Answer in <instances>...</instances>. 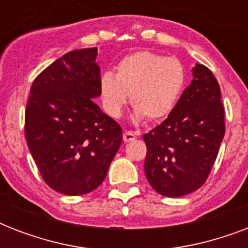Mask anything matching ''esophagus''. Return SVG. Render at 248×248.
Segmentation results:
<instances>
[{
	"label": "esophagus",
	"mask_w": 248,
	"mask_h": 248,
	"mask_svg": "<svg viewBox=\"0 0 248 248\" xmlns=\"http://www.w3.org/2000/svg\"><path fill=\"white\" fill-rule=\"evenodd\" d=\"M136 139V134L132 131H124V143H128V141H132V140Z\"/></svg>",
	"instance_id": "1"
}]
</instances>
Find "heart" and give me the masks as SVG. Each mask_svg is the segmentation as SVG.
<instances>
[{"label":"heart","mask_w":248,"mask_h":248,"mask_svg":"<svg viewBox=\"0 0 248 248\" xmlns=\"http://www.w3.org/2000/svg\"><path fill=\"white\" fill-rule=\"evenodd\" d=\"M184 83V67L176 58L152 51L132 52L118 63L116 76H101V101L109 116L118 118L130 95L134 118L145 117L153 122L172 110Z\"/></svg>","instance_id":"1"}]
</instances>
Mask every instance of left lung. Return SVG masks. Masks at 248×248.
I'll return each instance as SVG.
<instances>
[{
    "mask_svg": "<svg viewBox=\"0 0 248 248\" xmlns=\"http://www.w3.org/2000/svg\"><path fill=\"white\" fill-rule=\"evenodd\" d=\"M225 134L220 86L207 67L197 64L193 79L169 117L143 136L144 171L165 197H181L201 188Z\"/></svg>",
    "mask_w": 248,
    "mask_h": 248,
    "instance_id": "left-lung-1",
    "label": "left lung"
}]
</instances>
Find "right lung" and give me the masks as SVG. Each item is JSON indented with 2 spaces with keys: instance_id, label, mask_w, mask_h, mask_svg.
<instances>
[{
  "instance_id": "obj_1",
  "label": "right lung",
  "mask_w": 248,
  "mask_h": 248,
  "mask_svg": "<svg viewBox=\"0 0 248 248\" xmlns=\"http://www.w3.org/2000/svg\"><path fill=\"white\" fill-rule=\"evenodd\" d=\"M97 48H81L50 64L33 81L25 139L45 183L82 196L103 183L122 143V128L101 112Z\"/></svg>"
}]
</instances>
